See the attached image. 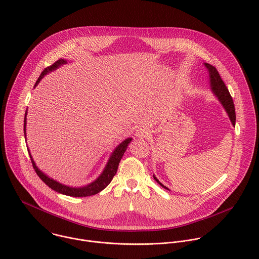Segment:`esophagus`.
I'll return each instance as SVG.
<instances>
[{"mask_svg":"<svg viewBox=\"0 0 259 259\" xmlns=\"http://www.w3.org/2000/svg\"><path fill=\"white\" fill-rule=\"evenodd\" d=\"M147 135H148V132H147V130H146L144 127L138 128V129L136 130V132H135V136H136L137 138H140V139L147 137Z\"/></svg>","mask_w":259,"mask_h":259,"instance_id":"esophagus-1","label":"esophagus"}]
</instances>
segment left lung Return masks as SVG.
<instances>
[{"instance_id":"left-lung-1","label":"left lung","mask_w":259,"mask_h":259,"mask_svg":"<svg viewBox=\"0 0 259 259\" xmlns=\"http://www.w3.org/2000/svg\"><path fill=\"white\" fill-rule=\"evenodd\" d=\"M204 65L207 67L208 71H209V80H210V89L213 92V94L218 98L219 102L222 104L223 108L225 109L231 123L233 126H235V122H236V115H235V107H234V103L232 100V97L230 96V93L227 89V87L225 85L224 81L222 80L218 70L216 69V67H214L213 65L209 64V63H204ZM153 179L164 189L168 190V188H166L165 186H163L158 180L157 178L153 175ZM169 191V190H168Z\"/></svg>"}]
</instances>
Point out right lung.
Masks as SVG:
<instances>
[{
    "label": "right lung",
    "mask_w": 259,
    "mask_h": 259,
    "mask_svg": "<svg viewBox=\"0 0 259 259\" xmlns=\"http://www.w3.org/2000/svg\"><path fill=\"white\" fill-rule=\"evenodd\" d=\"M67 63V60L66 59H58L56 62H54L52 65L46 67L40 74V76L38 77L34 88L40 82V80L43 78L44 75H46L47 73L57 69L58 67H60L61 65ZM27 110L25 112V118H24V136H25V140L27 141L26 139V124H27ZM132 141V138H127L125 139L124 141H122L115 149L114 151L112 152V154L110 155L109 159H108V162L104 168V170L102 171V174L94 181L92 182L91 184L87 185V186H83V187H79V188H73V187H69V186H66V185H63V184H60L58 182H56L55 180L49 178L48 176H46L43 171H41L37 166H36V163L35 161L33 160L32 156H31V153L29 151V148L28 149V152H29V155H30V158H31V161H32V164H33V167L37 174V176L50 188L52 189L53 191L59 193V194H62V195H66V196H69V197H76V198H81V197H89V196H93V195H96L98 193H100L101 191H103L110 183L111 181L113 180L114 176L116 175L117 172V169H118V166H119V163H120V160L122 158V156L124 155L127 147H128V144Z\"/></svg>",
    "instance_id": "add662e5"
}]
</instances>
